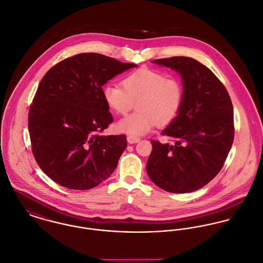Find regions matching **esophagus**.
Masks as SVG:
<instances>
[{
  "label": "esophagus",
  "instance_id": "esophagus-1",
  "mask_svg": "<svg viewBox=\"0 0 263 263\" xmlns=\"http://www.w3.org/2000/svg\"><path fill=\"white\" fill-rule=\"evenodd\" d=\"M139 140H140L139 137L132 136V135H128V136H127V141H128V143H130V144L137 143V142H139Z\"/></svg>",
  "mask_w": 263,
  "mask_h": 263
}]
</instances>
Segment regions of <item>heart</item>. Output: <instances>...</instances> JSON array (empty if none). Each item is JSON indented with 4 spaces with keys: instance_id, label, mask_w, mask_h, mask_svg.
Wrapping results in <instances>:
<instances>
[{
    "instance_id": "b5f03b06",
    "label": "heart",
    "mask_w": 263,
    "mask_h": 263,
    "mask_svg": "<svg viewBox=\"0 0 263 263\" xmlns=\"http://www.w3.org/2000/svg\"><path fill=\"white\" fill-rule=\"evenodd\" d=\"M121 84L123 88L106 84L102 91L106 106L118 115L127 114L136 103L137 111L121 119L116 125L118 131L141 136L156 124L163 127L177 118L184 99L178 78L142 68L125 76Z\"/></svg>"
}]
</instances>
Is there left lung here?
<instances>
[{
	"mask_svg": "<svg viewBox=\"0 0 263 263\" xmlns=\"http://www.w3.org/2000/svg\"><path fill=\"white\" fill-rule=\"evenodd\" d=\"M153 63L180 74L184 99L177 118L161 132L175 143L152 140L146 172L167 192H193L218 174L230 153L235 133L233 105L222 83L198 61L173 57Z\"/></svg>",
	"mask_w": 263,
	"mask_h": 263,
	"instance_id": "1",
	"label": "left lung"
}]
</instances>
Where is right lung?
<instances>
[{"instance_id":"1","label":"right lung","mask_w":263,"mask_h":263,"mask_svg":"<svg viewBox=\"0 0 263 263\" xmlns=\"http://www.w3.org/2000/svg\"><path fill=\"white\" fill-rule=\"evenodd\" d=\"M101 53H79L51 68L29 108L34 158L53 181L88 190L106 180L127 146L125 135L100 136L112 123L103 86L136 67Z\"/></svg>"}]
</instances>
